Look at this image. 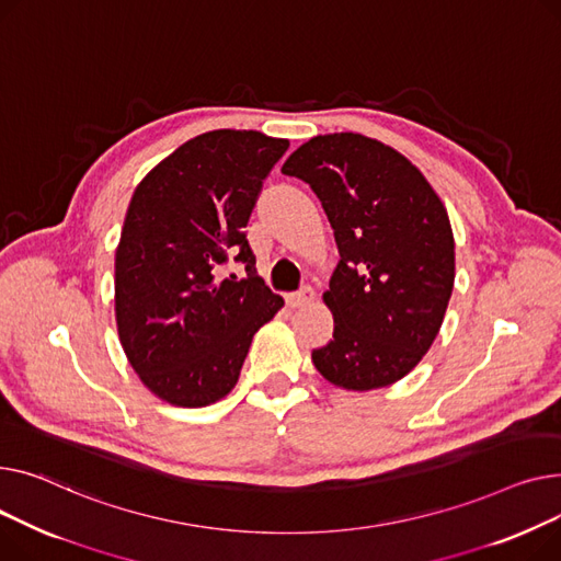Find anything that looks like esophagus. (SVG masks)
<instances>
[{"label":"esophagus","instance_id":"esophagus-1","mask_svg":"<svg viewBox=\"0 0 561 561\" xmlns=\"http://www.w3.org/2000/svg\"><path fill=\"white\" fill-rule=\"evenodd\" d=\"M312 299H314V289H312L310 285H304L301 289H296V291H289V294H287V304H289L291 308L308 306Z\"/></svg>","mask_w":561,"mask_h":561}]
</instances>
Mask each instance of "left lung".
<instances>
[{"label": "left lung", "instance_id": "8db88e82", "mask_svg": "<svg viewBox=\"0 0 561 561\" xmlns=\"http://www.w3.org/2000/svg\"><path fill=\"white\" fill-rule=\"evenodd\" d=\"M283 174L306 181L333 226L340 262L323 294L333 340L319 374L369 391L401 380L433 346L455 280L448 213L414 164L359 134L317 136Z\"/></svg>", "mask_w": 561, "mask_h": 561}]
</instances>
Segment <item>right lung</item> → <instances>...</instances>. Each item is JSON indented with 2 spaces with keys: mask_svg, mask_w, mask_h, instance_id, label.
I'll return each instance as SVG.
<instances>
[{
  "mask_svg": "<svg viewBox=\"0 0 561 561\" xmlns=\"http://www.w3.org/2000/svg\"><path fill=\"white\" fill-rule=\"evenodd\" d=\"M287 140L210 130L134 192L115 251V317L140 380L172 405L204 408L236 387L251 340L280 308L255 272L244 226ZM233 254L245 278L219 282Z\"/></svg>",
  "mask_w": 561,
  "mask_h": 561,
  "instance_id": "obj_1",
  "label": "right lung"
}]
</instances>
